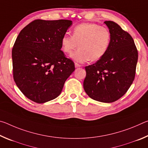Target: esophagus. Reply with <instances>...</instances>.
<instances>
[{"instance_id":"obj_1","label":"esophagus","mask_w":148,"mask_h":148,"mask_svg":"<svg viewBox=\"0 0 148 148\" xmlns=\"http://www.w3.org/2000/svg\"><path fill=\"white\" fill-rule=\"evenodd\" d=\"M74 64H75V67H76V68H79V67L81 66V65L78 63H77V62H75Z\"/></svg>"}]
</instances>
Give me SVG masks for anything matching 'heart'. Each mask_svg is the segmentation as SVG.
<instances>
[{
    "label": "heart",
    "instance_id": "heart-1",
    "mask_svg": "<svg viewBox=\"0 0 148 148\" xmlns=\"http://www.w3.org/2000/svg\"><path fill=\"white\" fill-rule=\"evenodd\" d=\"M111 34L106 27L91 23L76 25L72 36L64 34L61 38V49L70 53L78 46L79 49L71 54V58L78 62L91 59L97 61L103 57L109 48Z\"/></svg>",
    "mask_w": 148,
    "mask_h": 148
}]
</instances>
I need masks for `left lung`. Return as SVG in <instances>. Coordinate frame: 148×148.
Wrapping results in <instances>:
<instances>
[{
	"mask_svg": "<svg viewBox=\"0 0 148 148\" xmlns=\"http://www.w3.org/2000/svg\"><path fill=\"white\" fill-rule=\"evenodd\" d=\"M104 23L111 34L109 48L101 59L85 67L84 88L92 99L110 103L123 96L134 81L138 51L132 36L118 24Z\"/></svg>",
	"mask_w": 148,
	"mask_h": 148,
	"instance_id": "left-lung-1",
	"label": "left lung"
}]
</instances>
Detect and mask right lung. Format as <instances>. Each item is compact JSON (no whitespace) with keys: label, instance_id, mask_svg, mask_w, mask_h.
Instances as JSON below:
<instances>
[{"label":"right lung","instance_id":"obj_1","mask_svg":"<svg viewBox=\"0 0 148 148\" xmlns=\"http://www.w3.org/2000/svg\"><path fill=\"white\" fill-rule=\"evenodd\" d=\"M72 24L66 19H36L17 37L12 53L14 79L33 102L41 104L57 98L74 71V62L61 50L62 37Z\"/></svg>","mask_w":148,"mask_h":148}]
</instances>
